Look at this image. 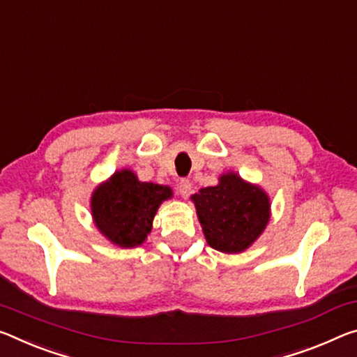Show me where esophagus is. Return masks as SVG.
Masks as SVG:
<instances>
[{
    "mask_svg": "<svg viewBox=\"0 0 357 357\" xmlns=\"http://www.w3.org/2000/svg\"><path fill=\"white\" fill-rule=\"evenodd\" d=\"M190 189H192V184H190L189 179H184V178L179 179L178 190H179L181 197H188L190 194Z\"/></svg>",
    "mask_w": 357,
    "mask_h": 357,
    "instance_id": "34e87169",
    "label": "esophagus"
}]
</instances>
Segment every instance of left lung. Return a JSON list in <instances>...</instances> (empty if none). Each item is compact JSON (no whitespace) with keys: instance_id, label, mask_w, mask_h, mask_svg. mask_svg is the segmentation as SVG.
<instances>
[{"instance_id":"1","label":"left lung","mask_w":357,"mask_h":357,"mask_svg":"<svg viewBox=\"0 0 357 357\" xmlns=\"http://www.w3.org/2000/svg\"><path fill=\"white\" fill-rule=\"evenodd\" d=\"M208 245L220 252H241L262 234L270 216L268 197L235 173L192 195Z\"/></svg>"}]
</instances>
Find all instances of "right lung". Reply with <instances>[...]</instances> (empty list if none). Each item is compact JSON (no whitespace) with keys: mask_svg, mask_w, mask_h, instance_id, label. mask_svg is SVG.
<instances>
[{"mask_svg":"<svg viewBox=\"0 0 357 357\" xmlns=\"http://www.w3.org/2000/svg\"><path fill=\"white\" fill-rule=\"evenodd\" d=\"M169 197V188L139 183L132 172L123 169L93 192L95 224L116 245L138 246L151 231L158 205Z\"/></svg>","mask_w":357,"mask_h":357,"instance_id":"1","label":"right lung"}]
</instances>
